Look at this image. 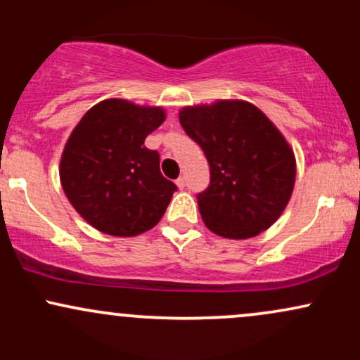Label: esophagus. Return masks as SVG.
<instances>
[{"instance_id": "obj_1", "label": "esophagus", "mask_w": 360, "mask_h": 360, "mask_svg": "<svg viewBox=\"0 0 360 360\" xmlns=\"http://www.w3.org/2000/svg\"><path fill=\"white\" fill-rule=\"evenodd\" d=\"M176 184H177V188H179V189H184V186H186V179H184V177H177V179H176Z\"/></svg>"}]
</instances>
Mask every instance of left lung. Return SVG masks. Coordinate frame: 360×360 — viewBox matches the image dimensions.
<instances>
[{
    "instance_id": "8db88e82",
    "label": "left lung",
    "mask_w": 360,
    "mask_h": 360,
    "mask_svg": "<svg viewBox=\"0 0 360 360\" xmlns=\"http://www.w3.org/2000/svg\"><path fill=\"white\" fill-rule=\"evenodd\" d=\"M179 122L210 164V186L198 194L205 225L235 240L269 229L286 208L296 179L292 148L274 123L238 100L186 106Z\"/></svg>"
}]
</instances>
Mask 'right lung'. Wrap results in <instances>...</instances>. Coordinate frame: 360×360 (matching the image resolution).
I'll list each match as a JSON object with an SVG mask.
<instances>
[{
  "label": "right lung",
  "instance_id": "add662e5",
  "mask_svg": "<svg viewBox=\"0 0 360 360\" xmlns=\"http://www.w3.org/2000/svg\"><path fill=\"white\" fill-rule=\"evenodd\" d=\"M166 120L159 106L105 100L86 111L60 157V184L76 212L103 233L135 237L159 223L176 191L159 152L143 146Z\"/></svg>",
  "mask_w": 360,
  "mask_h": 360
}]
</instances>
